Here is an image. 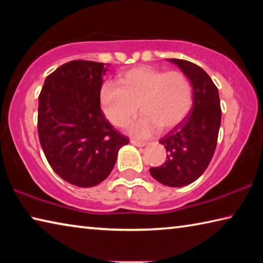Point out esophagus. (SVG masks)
Segmentation results:
<instances>
[{"label": "esophagus", "instance_id": "esophagus-1", "mask_svg": "<svg viewBox=\"0 0 263 263\" xmlns=\"http://www.w3.org/2000/svg\"><path fill=\"white\" fill-rule=\"evenodd\" d=\"M131 144H133L135 146H138V147H142V146L146 145V142L145 141L136 140V139H131Z\"/></svg>", "mask_w": 263, "mask_h": 263}]
</instances>
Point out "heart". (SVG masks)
I'll use <instances>...</instances> for the list:
<instances>
[{
	"mask_svg": "<svg viewBox=\"0 0 263 263\" xmlns=\"http://www.w3.org/2000/svg\"><path fill=\"white\" fill-rule=\"evenodd\" d=\"M100 99L105 117L123 127L137 114L142 115L128 126L131 135L146 138L154 131L174 127L193 105V86L184 73L166 72L149 66L130 69L101 88Z\"/></svg>",
	"mask_w": 263,
	"mask_h": 263,
	"instance_id": "heart-1",
	"label": "heart"
}]
</instances>
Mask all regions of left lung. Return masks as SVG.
Returning a JSON list of instances; mask_svg holds the SVG:
<instances>
[{
  "instance_id": "obj_1",
  "label": "left lung",
  "mask_w": 263,
  "mask_h": 263,
  "mask_svg": "<svg viewBox=\"0 0 263 263\" xmlns=\"http://www.w3.org/2000/svg\"><path fill=\"white\" fill-rule=\"evenodd\" d=\"M193 84V106L181 125L159 141L167 160L149 173L160 183L183 186L193 183L208 168L215 153L219 133L221 109L218 88L199 66L182 59H171Z\"/></svg>"
}]
</instances>
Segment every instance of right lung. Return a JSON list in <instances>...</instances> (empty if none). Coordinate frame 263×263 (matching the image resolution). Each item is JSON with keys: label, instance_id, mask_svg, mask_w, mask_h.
Returning a JSON list of instances; mask_svg holds the SVG:
<instances>
[{"label": "right lung", "instance_id": "1", "mask_svg": "<svg viewBox=\"0 0 263 263\" xmlns=\"http://www.w3.org/2000/svg\"><path fill=\"white\" fill-rule=\"evenodd\" d=\"M110 64L73 60L45 80L38 97V136L48 163L81 188L110 175L128 138L106 121L100 105L102 77Z\"/></svg>", "mask_w": 263, "mask_h": 263}]
</instances>
